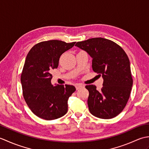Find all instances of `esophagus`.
I'll use <instances>...</instances> for the list:
<instances>
[{
    "instance_id": "1",
    "label": "esophagus",
    "mask_w": 149,
    "mask_h": 149,
    "mask_svg": "<svg viewBox=\"0 0 149 149\" xmlns=\"http://www.w3.org/2000/svg\"><path fill=\"white\" fill-rule=\"evenodd\" d=\"M75 88H76V90H78L81 89V88H84V86L81 84H76L75 85Z\"/></svg>"
}]
</instances>
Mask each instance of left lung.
Returning <instances> with one entry per match:
<instances>
[{"mask_svg":"<svg viewBox=\"0 0 149 149\" xmlns=\"http://www.w3.org/2000/svg\"><path fill=\"white\" fill-rule=\"evenodd\" d=\"M75 46L89 54L93 58V70L104 79L100 91L93 84L85 86L89 91L90 113L102 119L116 116L128 102L133 82L127 55L118 44L103 38L78 42Z\"/></svg>","mask_w":149,"mask_h":149,"instance_id":"obj_1","label":"left lung"}]
</instances>
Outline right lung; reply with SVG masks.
Wrapping results in <instances>:
<instances>
[{
	"instance_id": "1",
	"label": "right lung",
	"mask_w": 149,
	"mask_h": 149,
	"mask_svg": "<svg viewBox=\"0 0 149 149\" xmlns=\"http://www.w3.org/2000/svg\"><path fill=\"white\" fill-rule=\"evenodd\" d=\"M75 42L49 40L34 45L28 53L21 74L25 101L34 115L46 120L64 116L68 111V99L75 91L72 85L51 84L50 74L57 68L63 53Z\"/></svg>"
}]
</instances>
